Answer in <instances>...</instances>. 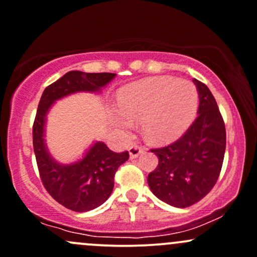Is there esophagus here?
Returning a JSON list of instances; mask_svg holds the SVG:
<instances>
[{"label":"esophagus","instance_id":"esophagus-1","mask_svg":"<svg viewBox=\"0 0 257 257\" xmlns=\"http://www.w3.org/2000/svg\"><path fill=\"white\" fill-rule=\"evenodd\" d=\"M144 148L142 147V145H138V144H134L132 145L131 148H129V155H131V159H136L138 156L140 155V154L144 153Z\"/></svg>","mask_w":257,"mask_h":257}]
</instances>
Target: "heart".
<instances>
[{
  "label": "heart",
  "instance_id": "1",
  "mask_svg": "<svg viewBox=\"0 0 257 257\" xmlns=\"http://www.w3.org/2000/svg\"><path fill=\"white\" fill-rule=\"evenodd\" d=\"M198 96L188 81L174 76L149 77L121 88L119 109L114 113L118 131L128 134L134 123H143L145 138L164 144L178 138L192 123Z\"/></svg>",
  "mask_w": 257,
  "mask_h": 257
}]
</instances>
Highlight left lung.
<instances>
[{
  "label": "left lung",
  "instance_id": "1",
  "mask_svg": "<svg viewBox=\"0 0 257 257\" xmlns=\"http://www.w3.org/2000/svg\"><path fill=\"white\" fill-rule=\"evenodd\" d=\"M194 83L199 94L196 119L176 142L150 149L159 158L148 176L151 192L177 208L192 206L212 191L225 153V124L214 96L203 82Z\"/></svg>",
  "mask_w": 257,
  "mask_h": 257
}]
</instances>
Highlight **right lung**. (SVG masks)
Instances as JSON below:
<instances>
[{
	"instance_id": "add662e5",
	"label": "right lung",
	"mask_w": 257,
	"mask_h": 257,
	"mask_svg": "<svg viewBox=\"0 0 257 257\" xmlns=\"http://www.w3.org/2000/svg\"><path fill=\"white\" fill-rule=\"evenodd\" d=\"M115 74L70 71L48 86L40 97L33 123V148L39 176L48 193L74 212H87L107 201L114 186L118 167L129 159L128 151L114 153L104 143H96L79 163L60 165L44 145L45 115L56 99L79 91H99Z\"/></svg>"
}]
</instances>
